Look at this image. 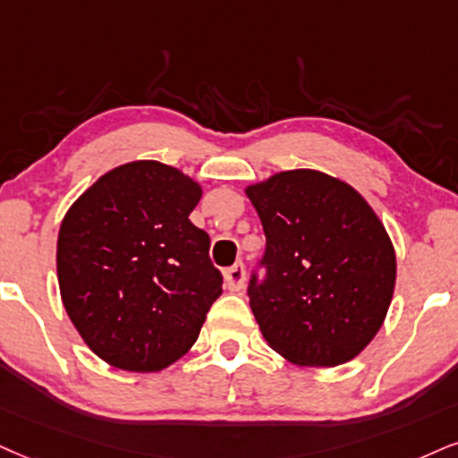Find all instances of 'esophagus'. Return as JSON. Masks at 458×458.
I'll use <instances>...</instances> for the list:
<instances>
[{"label": "esophagus", "mask_w": 458, "mask_h": 458, "mask_svg": "<svg viewBox=\"0 0 458 458\" xmlns=\"http://www.w3.org/2000/svg\"><path fill=\"white\" fill-rule=\"evenodd\" d=\"M246 282V269L242 263L231 265V267L225 272V284H227L229 291H242Z\"/></svg>", "instance_id": "1"}]
</instances>
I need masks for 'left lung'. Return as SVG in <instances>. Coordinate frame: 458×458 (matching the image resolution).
Segmentation results:
<instances>
[{
    "label": "left lung",
    "mask_w": 458,
    "mask_h": 458,
    "mask_svg": "<svg viewBox=\"0 0 458 458\" xmlns=\"http://www.w3.org/2000/svg\"><path fill=\"white\" fill-rule=\"evenodd\" d=\"M261 218L265 280L248 295L269 348L303 367L363 352L391 306L397 259L374 208L348 182L291 169L246 186Z\"/></svg>",
    "instance_id": "obj_1"
}]
</instances>
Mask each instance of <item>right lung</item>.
Wrapping results in <instances>:
<instances>
[{
    "label": "right lung",
    "instance_id": "add662e5",
    "mask_svg": "<svg viewBox=\"0 0 458 458\" xmlns=\"http://www.w3.org/2000/svg\"><path fill=\"white\" fill-rule=\"evenodd\" d=\"M201 184L159 161L104 174L72 203L56 240L61 301L101 360L161 371L189 352L223 293L210 238L189 214Z\"/></svg>",
    "mask_w": 458,
    "mask_h": 458
}]
</instances>
